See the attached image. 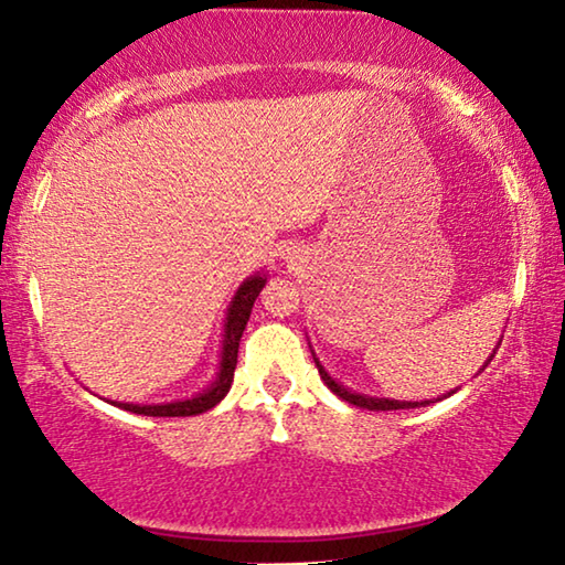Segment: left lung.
<instances>
[{"instance_id":"left-lung-1","label":"left lung","mask_w":565,"mask_h":565,"mask_svg":"<svg viewBox=\"0 0 565 565\" xmlns=\"http://www.w3.org/2000/svg\"><path fill=\"white\" fill-rule=\"evenodd\" d=\"M312 359H316V355H312ZM488 361H492V355ZM316 366H318V373H320V379L326 381V386L331 388V392L335 394V396H341L343 402H349V404H353V406H361V409H369V412H394V409H416V406H427V404H434V402H396V398H376V396H363V394H353V392H349V388L345 386H341V384H335V381L328 376V371L320 366V361L316 359ZM484 366H488V363H484ZM455 392H449L447 396H452Z\"/></svg>"}]
</instances>
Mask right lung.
<instances>
[{"instance_id":"obj_1","label":"right lung","mask_w":565,"mask_h":565,"mask_svg":"<svg viewBox=\"0 0 565 565\" xmlns=\"http://www.w3.org/2000/svg\"><path fill=\"white\" fill-rule=\"evenodd\" d=\"M265 282H267V275L257 273L253 277H247V280L239 285V290L234 292V298L227 308V320H224L220 371H216V379L212 381L210 388H204L202 394H196L192 398H181V402H169V404H124V402H113V404L126 412L143 414V416H196L202 412H210L212 406L220 404L232 386L234 366H237L239 338L245 333L249 312H253L257 295L265 288Z\"/></svg>"}]
</instances>
